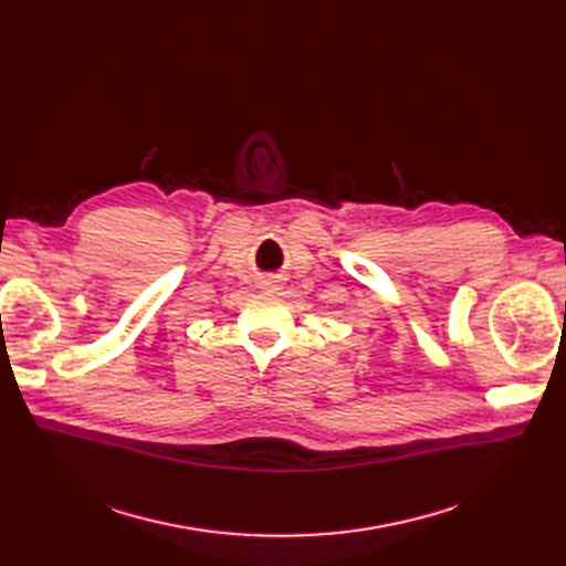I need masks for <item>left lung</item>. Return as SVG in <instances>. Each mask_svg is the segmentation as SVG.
Segmentation results:
<instances>
[{
    "instance_id": "8db88e82",
    "label": "left lung",
    "mask_w": 566,
    "mask_h": 566,
    "mask_svg": "<svg viewBox=\"0 0 566 566\" xmlns=\"http://www.w3.org/2000/svg\"><path fill=\"white\" fill-rule=\"evenodd\" d=\"M564 316H566V303H564Z\"/></svg>"
}]
</instances>
